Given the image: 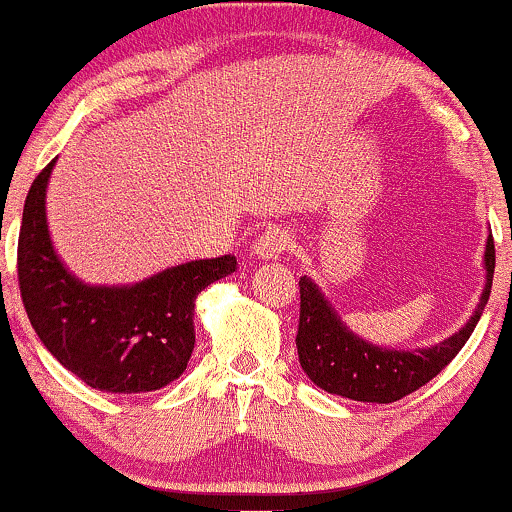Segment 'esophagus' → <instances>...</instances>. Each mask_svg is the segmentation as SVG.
I'll list each match as a JSON object with an SVG mask.
<instances>
[{
	"mask_svg": "<svg viewBox=\"0 0 512 512\" xmlns=\"http://www.w3.org/2000/svg\"><path fill=\"white\" fill-rule=\"evenodd\" d=\"M291 233L286 228L272 226L255 240V255L262 260H276V257L284 255L291 248Z\"/></svg>",
	"mask_w": 512,
	"mask_h": 512,
	"instance_id": "obj_1",
	"label": "esophagus"
}]
</instances>
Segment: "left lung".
Listing matches in <instances>:
<instances>
[{"mask_svg":"<svg viewBox=\"0 0 512 512\" xmlns=\"http://www.w3.org/2000/svg\"><path fill=\"white\" fill-rule=\"evenodd\" d=\"M486 286L472 320L431 349L390 351L363 342L342 325L330 303L310 279L301 276V317H298V361L317 387L356 402L390 404L433 380L472 337L491 296L496 248L486 240Z\"/></svg>","mask_w":512,"mask_h":512,"instance_id":"1","label":"left lung"}]
</instances>
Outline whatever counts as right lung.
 Masks as SVG:
<instances>
[{
	"label": "right lung",
	"mask_w": 512,
	"mask_h": 512,
	"mask_svg": "<svg viewBox=\"0 0 512 512\" xmlns=\"http://www.w3.org/2000/svg\"><path fill=\"white\" fill-rule=\"evenodd\" d=\"M55 161L38 173L19 231L21 301L35 334L64 368L101 392H151L187 368L195 349V298L236 272V257L178 264L134 286H86L52 250L45 187Z\"/></svg>",
	"instance_id": "obj_1"
}]
</instances>
